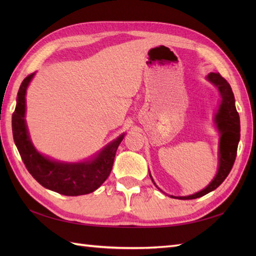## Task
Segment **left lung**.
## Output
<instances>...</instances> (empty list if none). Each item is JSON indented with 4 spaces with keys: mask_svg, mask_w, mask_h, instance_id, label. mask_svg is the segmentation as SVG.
Returning a JSON list of instances; mask_svg holds the SVG:
<instances>
[{
    "mask_svg": "<svg viewBox=\"0 0 256 256\" xmlns=\"http://www.w3.org/2000/svg\"><path fill=\"white\" fill-rule=\"evenodd\" d=\"M206 79L218 88L220 96L222 98L218 113L216 114L214 118L216 128H218L219 133L221 135L219 145L218 172H216L214 180H212L204 189L201 190V192H198L190 196H186V197H175V196H170L172 198L188 200L202 197V196L209 194L212 190L218 188L220 184L224 182V179L231 172L233 164H234L241 131L240 116H238V113L236 108L234 96H233L231 86L226 82V80L224 77H221L220 74L211 72L208 74ZM150 177L152 180H153L150 174Z\"/></svg>",
    "mask_w": 256,
    "mask_h": 256,
    "instance_id": "8db88e82",
    "label": "left lung"
}]
</instances>
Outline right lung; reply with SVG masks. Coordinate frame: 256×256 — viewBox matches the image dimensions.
<instances>
[{
  "label": "right lung",
  "mask_w": 256,
  "mask_h": 256,
  "mask_svg": "<svg viewBox=\"0 0 256 256\" xmlns=\"http://www.w3.org/2000/svg\"><path fill=\"white\" fill-rule=\"evenodd\" d=\"M34 74L27 76L22 82L12 116L14 142L27 170L42 187L58 194L81 196L94 192L110 175L116 150L125 134L86 162H62L42 155L32 143L25 121L26 90Z\"/></svg>",
  "instance_id": "1"
}]
</instances>
